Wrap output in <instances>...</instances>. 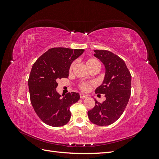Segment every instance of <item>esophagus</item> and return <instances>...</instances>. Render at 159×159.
<instances>
[{
    "instance_id": "1",
    "label": "esophagus",
    "mask_w": 159,
    "mask_h": 159,
    "mask_svg": "<svg viewBox=\"0 0 159 159\" xmlns=\"http://www.w3.org/2000/svg\"><path fill=\"white\" fill-rule=\"evenodd\" d=\"M80 98L81 99H84L85 98H87V95H85V94H83V93H80Z\"/></svg>"
}]
</instances>
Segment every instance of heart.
I'll list each match as a JSON object with an SVG mask.
<instances>
[{
    "label": "heart",
    "mask_w": 159,
    "mask_h": 159,
    "mask_svg": "<svg viewBox=\"0 0 159 159\" xmlns=\"http://www.w3.org/2000/svg\"><path fill=\"white\" fill-rule=\"evenodd\" d=\"M85 64H86V66H87V67L88 68V69L89 68H91V67H92L93 66H95V65H98V66H99V62L96 60L95 58H89V59H87L85 61ZM74 63L72 64L71 65V67H70V69H71L72 68H73V66H74ZM80 89L84 91H88L89 89H90V85L87 84V83H81L80 85Z\"/></svg>",
    "instance_id": "obj_1"
}]
</instances>
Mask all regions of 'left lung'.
Here are the masks:
<instances>
[{"label": "left lung", "mask_w": 159, "mask_h": 159, "mask_svg": "<svg viewBox=\"0 0 159 159\" xmlns=\"http://www.w3.org/2000/svg\"><path fill=\"white\" fill-rule=\"evenodd\" d=\"M94 52L105 68L103 83L95 92L105 94L106 99L102 103L95 99V107L88 115L91 123L107 126L116 121L125 109L131 96V75L125 61L111 52L95 50Z\"/></svg>", "instance_id": "obj_1"}]
</instances>
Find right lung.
I'll use <instances>...</instances> for the list:
<instances>
[{
    "mask_svg": "<svg viewBox=\"0 0 159 159\" xmlns=\"http://www.w3.org/2000/svg\"><path fill=\"white\" fill-rule=\"evenodd\" d=\"M84 52V49L53 48L33 64L28 82L30 102L46 125L61 127L70 121V107L80 99V94L71 92L61 98L56 91L57 81L68 78L71 63Z\"/></svg>",
    "mask_w": 159,
    "mask_h": 159,
    "instance_id": "add662e5",
    "label": "right lung"
}]
</instances>
